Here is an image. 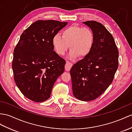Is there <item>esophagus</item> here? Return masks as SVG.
Wrapping results in <instances>:
<instances>
[{
    "instance_id": "1",
    "label": "esophagus",
    "mask_w": 132,
    "mask_h": 132,
    "mask_svg": "<svg viewBox=\"0 0 132 132\" xmlns=\"http://www.w3.org/2000/svg\"><path fill=\"white\" fill-rule=\"evenodd\" d=\"M72 65H73L72 63L69 62V61H67L66 64L65 65V69L67 70V71H69L70 68H72Z\"/></svg>"
}]
</instances>
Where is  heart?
Returning a JSON list of instances; mask_svg holds the SVG:
<instances>
[{
	"label": "heart",
	"mask_w": 132,
	"mask_h": 132,
	"mask_svg": "<svg viewBox=\"0 0 132 132\" xmlns=\"http://www.w3.org/2000/svg\"><path fill=\"white\" fill-rule=\"evenodd\" d=\"M61 35L56 34L53 38L52 43L56 52L64 55L68 49L70 50L72 58L79 56L85 57L90 52L94 46L95 35L90 28L71 25L61 31Z\"/></svg>",
	"instance_id": "b5f03b06"
}]
</instances>
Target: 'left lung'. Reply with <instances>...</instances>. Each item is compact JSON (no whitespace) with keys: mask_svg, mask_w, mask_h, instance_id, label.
I'll list each match as a JSON object with an SVG mask.
<instances>
[{"mask_svg":"<svg viewBox=\"0 0 132 132\" xmlns=\"http://www.w3.org/2000/svg\"><path fill=\"white\" fill-rule=\"evenodd\" d=\"M95 35L94 46L84 58L74 64L70 70L73 94L81 101L97 98L113 81L118 68L119 51L113 37L101 23L84 22Z\"/></svg>","mask_w":132,"mask_h":132,"instance_id":"obj_1","label":"left lung"}]
</instances>
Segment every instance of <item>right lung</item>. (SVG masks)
<instances>
[{
    "label": "right lung",
    "instance_id": "add662e5",
    "mask_svg": "<svg viewBox=\"0 0 132 132\" xmlns=\"http://www.w3.org/2000/svg\"><path fill=\"white\" fill-rule=\"evenodd\" d=\"M68 23L38 20L23 32L14 49L12 69L16 85L25 97L43 102L64 71L65 60L54 51L55 35Z\"/></svg>",
    "mask_w": 132,
    "mask_h": 132
}]
</instances>
